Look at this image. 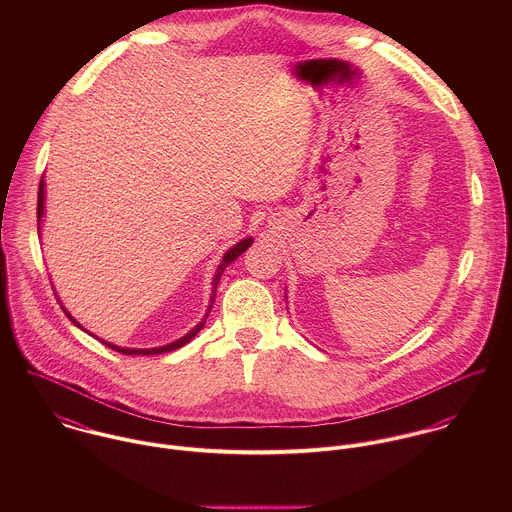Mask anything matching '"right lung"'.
<instances>
[{
  "mask_svg": "<svg viewBox=\"0 0 512 512\" xmlns=\"http://www.w3.org/2000/svg\"><path fill=\"white\" fill-rule=\"evenodd\" d=\"M43 189H45V185H43V181H41V183H39V195H37V224H41V217H43V199H45V191H43ZM250 244H252V238H244L242 242H238L236 246H232V248L224 254V258H222V262H220L219 270H217V276H215V288L219 286L220 274L224 272V268H226L230 262H234ZM215 293H217V290H213V299H211V301H215ZM211 307H213V305H209L205 319H203L193 331H189L185 337H181L179 341L169 343V345H165V347H157V349H122V347L110 345V343H106V341H102V343H104L106 347H110V349L122 353V355H159V353H169V351H175V349L187 345V343L205 327V321H207V317H209V313H211ZM65 313H67V311H65ZM67 315H69V313H67ZM69 317H71V315H69ZM71 319H73V317H71ZM74 323H76V321H74Z\"/></svg>",
  "mask_w": 512,
  "mask_h": 512,
  "instance_id": "obj_1",
  "label": "right lung"
}]
</instances>
